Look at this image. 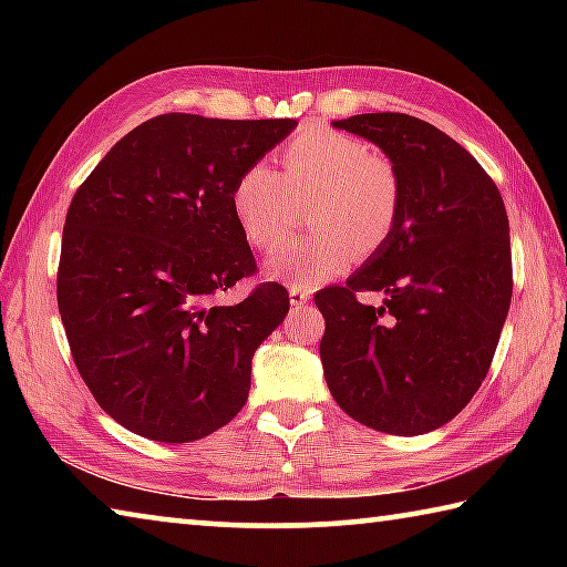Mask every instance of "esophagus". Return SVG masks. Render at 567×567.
<instances>
[{
  "instance_id": "1",
  "label": "esophagus",
  "mask_w": 567,
  "mask_h": 567,
  "mask_svg": "<svg viewBox=\"0 0 567 567\" xmlns=\"http://www.w3.org/2000/svg\"><path fill=\"white\" fill-rule=\"evenodd\" d=\"M310 300H312L310 287H300V285H292L290 287V302L292 305H307Z\"/></svg>"
}]
</instances>
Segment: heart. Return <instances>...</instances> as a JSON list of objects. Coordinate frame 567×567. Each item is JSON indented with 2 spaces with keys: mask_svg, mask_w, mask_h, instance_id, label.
<instances>
[{
  "mask_svg": "<svg viewBox=\"0 0 567 567\" xmlns=\"http://www.w3.org/2000/svg\"><path fill=\"white\" fill-rule=\"evenodd\" d=\"M282 169L247 167L233 189V209L249 245L270 249L290 233L297 205L315 233L295 237L265 260V275L310 287L330 280L352 255H372L395 233L402 187L395 167L362 140L307 130L282 150Z\"/></svg>",
  "mask_w": 567,
  "mask_h": 567,
  "instance_id": "heart-1",
  "label": "heart"
}]
</instances>
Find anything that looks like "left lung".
Listing matches in <instances>:
<instances>
[{
    "mask_svg": "<svg viewBox=\"0 0 567 567\" xmlns=\"http://www.w3.org/2000/svg\"><path fill=\"white\" fill-rule=\"evenodd\" d=\"M332 127L385 152L402 187L395 233L315 295L320 360L338 405L388 435H422L463 410L491 370L513 297L511 225L480 162L430 122L354 114ZM358 291L383 305L362 306Z\"/></svg>",
    "mask_w": 567,
    "mask_h": 567,
    "instance_id": "8db88e82",
    "label": "left lung"
}]
</instances>
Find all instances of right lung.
<instances>
[{"instance_id":"add662e5","label":"right lung","mask_w":567,"mask_h":567,"mask_svg":"<svg viewBox=\"0 0 567 567\" xmlns=\"http://www.w3.org/2000/svg\"><path fill=\"white\" fill-rule=\"evenodd\" d=\"M295 120L142 122L82 182L62 233L56 305L94 400L130 433L192 443L233 420L252 354L290 310L277 282L217 297L255 272L235 182Z\"/></svg>"}]
</instances>
